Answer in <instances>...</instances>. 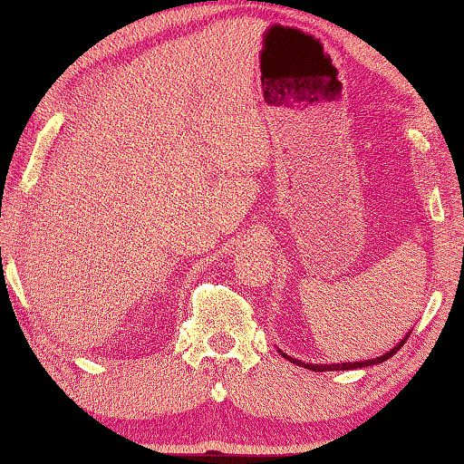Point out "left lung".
Returning <instances> with one entry per match:
<instances>
[{
  "label": "left lung",
  "mask_w": 464,
  "mask_h": 464,
  "mask_svg": "<svg viewBox=\"0 0 464 464\" xmlns=\"http://www.w3.org/2000/svg\"><path fill=\"white\" fill-rule=\"evenodd\" d=\"M411 334V332H410ZM410 334H407L401 342H399L395 348L392 350H389L387 354H382V356H379V358H372V360H364V362H342V364H304V362H301V360H295V358H290V356H286L285 352H280L282 356H285L286 360H290V362L293 364H296V366H303V368H309V371H313V372H325V371H354V368H364V366H372V364H381V362H384V360H389L392 354H397L399 350L403 348V343H405V340L407 337H410Z\"/></svg>",
  "instance_id": "1"
}]
</instances>
